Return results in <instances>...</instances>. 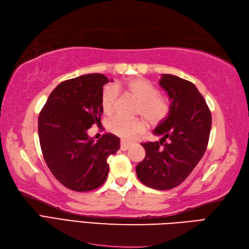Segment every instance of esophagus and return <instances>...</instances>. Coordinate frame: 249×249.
<instances>
[{
	"label": "esophagus",
	"instance_id": "1",
	"mask_svg": "<svg viewBox=\"0 0 249 249\" xmlns=\"http://www.w3.org/2000/svg\"><path fill=\"white\" fill-rule=\"evenodd\" d=\"M130 147H131V143L126 142L125 141H121L120 142V149L123 150V151H126Z\"/></svg>",
	"mask_w": 249,
	"mask_h": 249
}]
</instances>
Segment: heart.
<instances>
[{
  "instance_id": "obj_1",
  "label": "heart",
  "mask_w": 249,
  "mask_h": 249,
  "mask_svg": "<svg viewBox=\"0 0 249 249\" xmlns=\"http://www.w3.org/2000/svg\"><path fill=\"white\" fill-rule=\"evenodd\" d=\"M124 90L138 100L136 114L148 121L150 124H160L171 111L168 97L159 94L154 84L142 77L129 78L123 82H117L114 87H107L101 95V108L105 114H112L117 106L118 92ZM107 129L113 134L125 141H133L145 130L142 119H126L123 116H115L107 123Z\"/></svg>"
}]
</instances>
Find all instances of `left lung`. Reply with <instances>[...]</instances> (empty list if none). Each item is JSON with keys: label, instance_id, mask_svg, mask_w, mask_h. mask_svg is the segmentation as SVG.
Segmentation results:
<instances>
[{"label": "left lung", "instance_id": "left-lung-1", "mask_svg": "<svg viewBox=\"0 0 249 249\" xmlns=\"http://www.w3.org/2000/svg\"><path fill=\"white\" fill-rule=\"evenodd\" d=\"M160 86L171 101L169 116L153 133L160 141L142 142L145 157L136 167L139 180L157 190L180 185L201 160L209 141L211 113L190 81L162 74Z\"/></svg>", "mask_w": 249, "mask_h": 249}]
</instances>
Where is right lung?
Segmentation results:
<instances>
[{"label":"right lung","instance_id":"1","mask_svg":"<svg viewBox=\"0 0 249 249\" xmlns=\"http://www.w3.org/2000/svg\"><path fill=\"white\" fill-rule=\"evenodd\" d=\"M108 79L89 74L65 80L51 93L39 114L38 132L44 160L60 183L71 190L97 189L108 174L107 157L119 150L120 139L88 135L100 123L101 95Z\"/></svg>","mask_w":249,"mask_h":249}]
</instances>
